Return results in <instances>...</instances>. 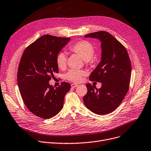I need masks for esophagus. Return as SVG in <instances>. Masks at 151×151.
<instances>
[{"label": "esophagus", "mask_w": 151, "mask_h": 151, "mask_svg": "<svg viewBox=\"0 0 151 151\" xmlns=\"http://www.w3.org/2000/svg\"><path fill=\"white\" fill-rule=\"evenodd\" d=\"M78 85L76 84H71L72 88H76V87H78Z\"/></svg>", "instance_id": "1"}]
</instances>
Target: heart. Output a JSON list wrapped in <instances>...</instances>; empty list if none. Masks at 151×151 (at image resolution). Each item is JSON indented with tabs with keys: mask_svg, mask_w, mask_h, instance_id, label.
<instances>
[{
	"mask_svg": "<svg viewBox=\"0 0 151 151\" xmlns=\"http://www.w3.org/2000/svg\"><path fill=\"white\" fill-rule=\"evenodd\" d=\"M72 52L81 56L86 63H88L94 56L95 49L93 45L86 41H79L70 47ZM56 63L59 68L64 69L67 64V55L65 52L59 53L56 58ZM83 70H70L65 75V78L73 82H79L85 75Z\"/></svg>",
	"mask_w": 151,
	"mask_h": 151,
	"instance_id": "1",
	"label": "heart"
}]
</instances>
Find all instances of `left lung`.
Segmentation results:
<instances>
[{"mask_svg": "<svg viewBox=\"0 0 151 151\" xmlns=\"http://www.w3.org/2000/svg\"><path fill=\"white\" fill-rule=\"evenodd\" d=\"M101 42V61L90 74L89 79L102 84L97 89L87 84V93L83 98L86 107L97 115L111 113L121 104L129 89L131 64L126 48L110 33L101 31L84 36Z\"/></svg>", "mask_w": 151, "mask_h": 151, "instance_id": "8db88e82", "label": "left lung"}]
</instances>
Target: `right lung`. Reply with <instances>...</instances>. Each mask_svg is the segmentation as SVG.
Returning a JSON list of instances; mask_svg holds the SVG:
<instances>
[{
  "label": "right lung",
  "mask_w": 151,
  "mask_h": 151,
  "mask_svg": "<svg viewBox=\"0 0 151 151\" xmlns=\"http://www.w3.org/2000/svg\"><path fill=\"white\" fill-rule=\"evenodd\" d=\"M70 41L69 37L44 35L22 56L17 71L19 91L28 110L40 118H51L61 111L71 88L65 82L56 88L48 83L53 73L59 72L56 56Z\"/></svg>",
  "instance_id": "right-lung-1"
}]
</instances>
